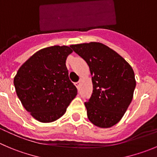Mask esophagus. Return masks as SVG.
I'll use <instances>...</instances> for the list:
<instances>
[{
  "instance_id": "34e87169",
  "label": "esophagus",
  "mask_w": 157,
  "mask_h": 157,
  "mask_svg": "<svg viewBox=\"0 0 157 157\" xmlns=\"http://www.w3.org/2000/svg\"><path fill=\"white\" fill-rule=\"evenodd\" d=\"M75 86H76L78 89H79V86H80V82H78L75 83Z\"/></svg>"
}]
</instances>
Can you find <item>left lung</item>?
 <instances>
[{"instance_id": "left-lung-1", "label": "left lung", "mask_w": 157, "mask_h": 157, "mask_svg": "<svg viewBox=\"0 0 157 157\" xmlns=\"http://www.w3.org/2000/svg\"><path fill=\"white\" fill-rule=\"evenodd\" d=\"M70 47L89 67L93 91L85 102L88 119L100 128H109L121 120L133 98L136 82L131 65L119 54L99 42Z\"/></svg>"}]
</instances>
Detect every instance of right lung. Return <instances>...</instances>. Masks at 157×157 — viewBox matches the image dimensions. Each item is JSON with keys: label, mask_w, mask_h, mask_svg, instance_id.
I'll return each instance as SVG.
<instances>
[{"label": "right lung", "mask_w": 157, "mask_h": 157, "mask_svg": "<svg viewBox=\"0 0 157 157\" xmlns=\"http://www.w3.org/2000/svg\"><path fill=\"white\" fill-rule=\"evenodd\" d=\"M72 52L65 45L41 49L14 76L16 93L22 105L39 122H52L62 117L77 95L65 65Z\"/></svg>", "instance_id": "right-lung-1"}]
</instances>
